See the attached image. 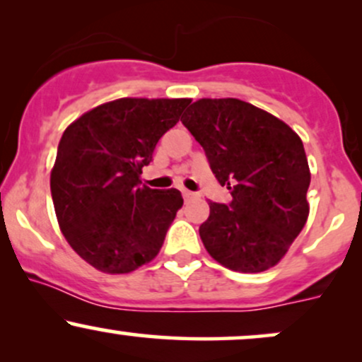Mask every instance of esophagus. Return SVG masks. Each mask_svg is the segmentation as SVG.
<instances>
[{"mask_svg": "<svg viewBox=\"0 0 362 362\" xmlns=\"http://www.w3.org/2000/svg\"><path fill=\"white\" fill-rule=\"evenodd\" d=\"M182 195H184V201H185V202H187V201H190V199L197 197V194H195V192H190V190H182Z\"/></svg>", "mask_w": 362, "mask_h": 362, "instance_id": "obj_1", "label": "esophagus"}]
</instances>
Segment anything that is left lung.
<instances>
[{"instance_id": "1", "label": "left lung", "mask_w": 362, "mask_h": 362, "mask_svg": "<svg viewBox=\"0 0 362 362\" xmlns=\"http://www.w3.org/2000/svg\"><path fill=\"white\" fill-rule=\"evenodd\" d=\"M182 124L233 197L228 206L209 202V218L199 228L206 250L236 272H264L279 264L310 214L311 173L300 136L238 98H201Z\"/></svg>"}]
</instances>
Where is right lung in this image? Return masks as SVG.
<instances>
[{"instance_id": "1", "label": "right lung", "mask_w": 362, "mask_h": 362, "mask_svg": "<svg viewBox=\"0 0 362 362\" xmlns=\"http://www.w3.org/2000/svg\"><path fill=\"white\" fill-rule=\"evenodd\" d=\"M190 98H119L66 127L51 170L57 223L71 248L105 274H129L160 252L184 204L180 190L141 184L156 143Z\"/></svg>"}]
</instances>
